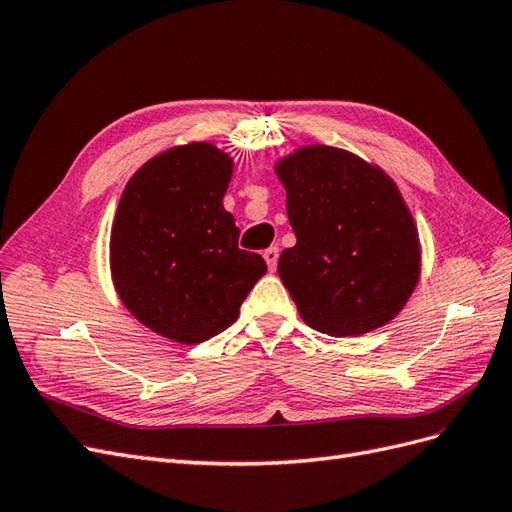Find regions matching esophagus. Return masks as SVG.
<instances>
[{"label": "esophagus", "mask_w": 512, "mask_h": 512, "mask_svg": "<svg viewBox=\"0 0 512 512\" xmlns=\"http://www.w3.org/2000/svg\"><path fill=\"white\" fill-rule=\"evenodd\" d=\"M263 259H266L270 272H274L276 270V263H278V249H276V246H270V249L263 251Z\"/></svg>", "instance_id": "esophagus-1"}]
</instances>
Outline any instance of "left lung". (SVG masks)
I'll list each match as a JSON object with an SVG mask.
<instances>
[{
	"instance_id": "8db88e82",
	"label": "left lung",
	"mask_w": 512,
	"mask_h": 512,
	"mask_svg": "<svg viewBox=\"0 0 512 512\" xmlns=\"http://www.w3.org/2000/svg\"><path fill=\"white\" fill-rule=\"evenodd\" d=\"M295 246L278 276L321 334L361 336L389 323L421 272L417 225L393 180L342 148L302 146L274 166Z\"/></svg>"
}]
</instances>
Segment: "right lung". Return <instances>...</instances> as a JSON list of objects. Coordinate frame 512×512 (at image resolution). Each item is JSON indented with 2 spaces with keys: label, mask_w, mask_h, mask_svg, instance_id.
<instances>
[{
  "label": "right lung",
  "mask_w": 512,
  "mask_h": 512,
  "mask_svg": "<svg viewBox=\"0 0 512 512\" xmlns=\"http://www.w3.org/2000/svg\"><path fill=\"white\" fill-rule=\"evenodd\" d=\"M234 161L191 142L146 161L129 178L110 234L112 283L155 334L197 344L232 325L268 266L242 251L223 208Z\"/></svg>",
  "instance_id": "right-lung-1"
}]
</instances>
